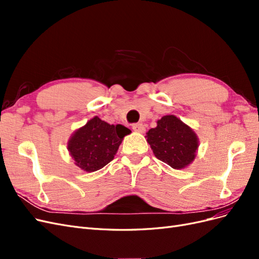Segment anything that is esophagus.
<instances>
[{
	"label": "esophagus",
	"mask_w": 259,
	"mask_h": 259,
	"mask_svg": "<svg viewBox=\"0 0 259 259\" xmlns=\"http://www.w3.org/2000/svg\"><path fill=\"white\" fill-rule=\"evenodd\" d=\"M133 130H134L136 133H144L145 125L143 123H135L133 124Z\"/></svg>",
	"instance_id": "obj_1"
}]
</instances>
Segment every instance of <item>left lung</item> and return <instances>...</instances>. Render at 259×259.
Returning a JSON list of instances; mask_svg holds the SVG:
<instances>
[{
	"instance_id": "left-lung-1",
	"label": "left lung",
	"mask_w": 259,
	"mask_h": 259,
	"mask_svg": "<svg viewBox=\"0 0 259 259\" xmlns=\"http://www.w3.org/2000/svg\"><path fill=\"white\" fill-rule=\"evenodd\" d=\"M154 155L175 169H182L194 160L199 147L195 133L177 116L164 115L156 127L146 134Z\"/></svg>"
}]
</instances>
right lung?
Listing matches in <instances>:
<instances>
[{
	"label": "right lung",
	"instance_id": "obj_1",
	"mask_svg": "<svg viewBox=\"0 0 259 259\" xmlns=\"http://www.w3.org/2000/svg\"><path fill=\"white\" fill-rule=\"evenodd\" d=\"M131 131L121 124L110 125L94 116L76 130L68 142V150L75 165L85 171H95L111 162L124 136Z\"/></svg>",
	"mask_w": 259,
	"mask_h": 259
}]
</instances>
